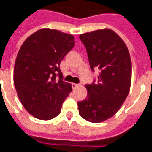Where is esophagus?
Instances as JSON below:
<instances>
[{
	"instance_id": "1",
	"label": "esophagus",
	"mask_w": 152,
	"mask_h": 152,
	"mask_svg": "<svg viewBox=\"0 0 152 152\" xmlns=\"http://www.w3.org/2000/svg\"><path fill=\"white\" fill-rule=\"evenodd\" d=\"M72 86H73V88H76L80 86V84H78V83H72Z\"/></svg>"
}]
</instances>
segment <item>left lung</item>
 I'll return each instance as SVG.
<instances>
[{"label": "left lung", "instance_id": "left-lung-1", "mask_svg": "<svg viewBox=\"0 0 152 152\" xmlns=\"http://www.w3.org/2000/svg\"><path fill=\"white\" fill-rule=\"evenodd\" d=\"M90 68L100 70L98 82L87 84V98L78 102L79 115L91 122L106 121L120 109L128 95L131 57L126 44L113 30H98L80 34Z\"/></svg>", "mask_w": 152, "mask_h": 152}]
</instances>
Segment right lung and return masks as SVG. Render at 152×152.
Instances as JSON below:
<instances>
[{
    "label": "right lung",
    "instance_id": "1",
    "mask_svg": "<svg viewBox=\"0 0 152 152\" xmlns=\"http://www.w3.org/2000/svg\"><path fill=\"white\" fill-rule=\"evenodd\" d=\"M74 46V35L44 28L20 47L15 63L14 84L22 105L34 118L50 120L60 113L72 85L63 81L59 64Z\"/></svg>",
    "mask_w": 152,
    "mask_h": 152
}]
</instances>
